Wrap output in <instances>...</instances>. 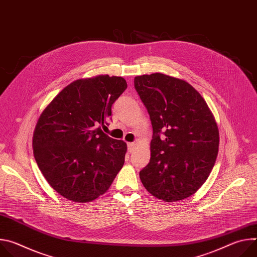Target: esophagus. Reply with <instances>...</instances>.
Masks as SVG:
<instances>
[{"label": "esophagus", "mask_w": 257, "mask_h": 257, "mask_svg": "<svg viewBox=\"0 0 257 257\" xmlns=\"http://www.w3.org/2000/svg\"><path fill=\"white\" fill-rule=\"evenodd\" d=\"M135 146H136V144H135L134 142H129V143H128V152H129V153H133V151H134V149H135Z\"/></svg>", "instance_id": "obj_1"}]
</instances>
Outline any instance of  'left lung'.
I'll use <instances>...</instances> for the list:
<instances>
[{"label":"left lung","mask_w":257,"mask_h":257,"mask_svg":"<svg viewBox=\"0 0 257 257\" xmlns=\"http://www.w3.org/2000/svg\"><path fill=\"white\" fill-rule=\"evenodd\" d=\"M134 86L154 129L151 161L139 173L142 184L166 202L185 199L204 184L214 166L219 144L215 119L185 80L153 73L136 76Z\"/></svg>","instance_id":"obj_1"}]
</instances>
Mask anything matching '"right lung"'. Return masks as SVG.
Returning a JSON list of instances; mask_svg holds the SVG:
<instances>
[{"mask_svg":"<svg viewBox=\"0 0 257 257\" xmlns=\"http://www.w3.org/2000/svg\"><path fill=\"white\" fill-rule=\"evenodd\" d=\"M127 88L123 77L97 75L73 81L46 106L35 125L34 159L51 187L75 202L104 194L122 169L123 140L104 134L112 104Z\"/></svg>","mask_w":257,"mask_h":257,"instance_id":"right-lung-1","label":"right lung"}]
</instances>
